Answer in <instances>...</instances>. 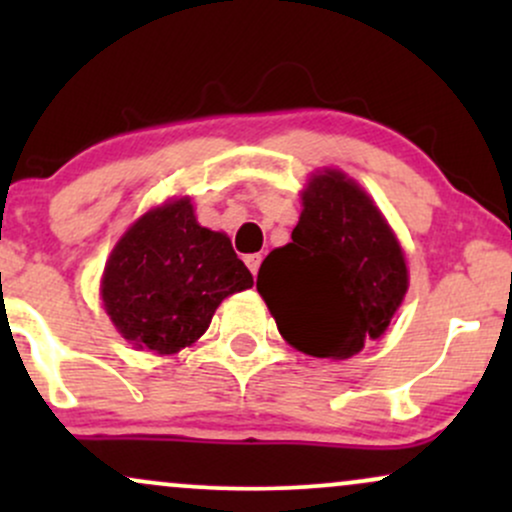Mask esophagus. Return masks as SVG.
Wrapping results in <instances>:
<instances>
[{
    "instance_id": "1",
    "label": "esophagus",
    "mask_w": 512,
    "mask_h": 512,
    "mask_svg": "<svg viewBox=\"0 0 512 512\" xmlns=\"http://www.w3.org/2000/svg\"><path fill=\"white\" fill-rule=\"evenodd\" d=\"M245 264L250 267L252 276H257V272H260V264H262V255H260V252H255V255H248V257H245Z\"/></svg>"
}]
</instances>
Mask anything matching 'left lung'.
<instances>
[{"label":"left lung","instance_id":"8db88e82","mask_svg":"<svg viewBox=\"0 0 512 512\" xmlns=\"http://www.w3.org/2000/svg\"><path fill=\"white\" fill-rule=\"evenodd\" d=\"M291 243L264 257L257 291L281 337L317 358L380 339L409 289L399 240L363 187L325 168L301 192Z\"/></svg>","mask_w":512,"mask_h":512}]
</instances>
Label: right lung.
Masks as SVG:
<instances>
[{"label": "right lung", "mask_w": 512, "mask_h": 512, "mask_svg": "<svg viewBox=\"0 0 512 512\" xmlns=\"http://www.w3.org/2000/svg\"><path fill=\"white\" fill-rule=\"evenodd\" d=\"M250 286L226 233L199 226L190 197H180L146 211L117 240L101 296L129 344L178 354L207 332L223 298Z\"/></svg>", "instance_id": "add662e5"}]
</instances>
